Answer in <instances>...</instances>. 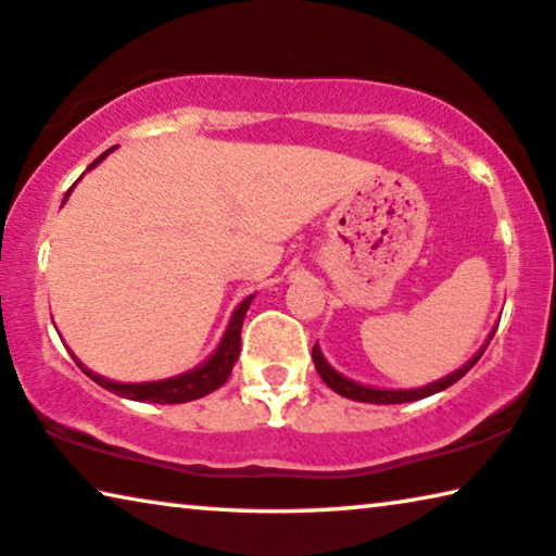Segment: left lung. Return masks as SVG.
I'll list each match as a JSON object with an SVG mask.
<instances>
[{"mask_svg":"<svg viewBox=\"0 0 556 556\" xmlns=\"http://www.w3.org/2000/svg\"><path fill=\"white\" fill-rule=\"evenodd\" d=\"M494 331L496 329L490 331V337H486V342L482 344V350H479L467 364H462L457 371H452V375H446L442 379H437V382H432V384H425V387H417V389H379V387H367V384L352 382V379H346L344 375H339V371L331 367V364L325 359V354H321L319 344H314L312 359H314V367H317V371H319V377L325 379V384L329 389H334L337 394L346 396V400L367 402V404H404V402L425 400V396H432L437 392H442V389L452 387L454 382H459V379L467 375V371L479 362V357H482L484 350H486V344H490V339L494 337Z\"/></svg>","mask_w":556,"mask_h":556,"instance_id":"8db88e82","label":"left lung"}]
</instances>
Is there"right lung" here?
<instances>
[{"label": "right lung", "instance_id": "1", "mask_svg": "<svg viewBox=\"0 0 556 556\" xmlns=\"http://www.w3.org/2000/svg\"><path fill=\"white\" fill-rule=\"evenodd\" d=\"M110 152H114V147L106 149L104 154H99L97 160L89 164L87 172L94 169L97 164L102 162ZM72 189H70V192H72ZM70 192L64 194V202H66V199H70ZM252 300H254V294L247 296L244 302H239L237 309L231 312V319H229V325L225 329V337H222V342L217 344V350L212 352V357L199 364V367L185 371V375H177V377H169V379H160V382L124 384V382H112V379H104L102 375H94V371L87 369L85 364H81L77 357H74V362L79 364V369L85 371V375L92 379V382H97L99 387H104V389H110V392H114V394L127 396V400H131V402L181 404V402L199 400V396L212 394L214 389H219L229 379L231 367H235V362L239 357V346H242V344H239V342H242V321H244L247 309H250Z\"/></svg>", "mask_w": 556, "mask_h": 556}]
</instances>
